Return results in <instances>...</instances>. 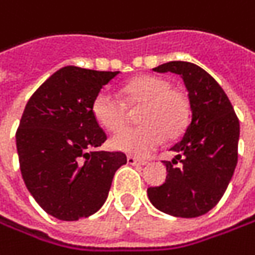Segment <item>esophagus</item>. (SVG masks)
<instances>
[{
	"label": "esophagus",
	"instance_id": "esophagus-1",
	"mask_svg": "<svg viewBox=\"0 0 255 255\" xmlns=\"http://www.w3.org/2000/svg\"><path fill=\"white\" fill-rule=\"evenodd\" d=\"M128 163L129 165H146L147 162L146 160H142V159H137V158H134V156H128Z\"/></svg>",
	"mask_w": 255,
	"mask_h": 255
}]
</instances>
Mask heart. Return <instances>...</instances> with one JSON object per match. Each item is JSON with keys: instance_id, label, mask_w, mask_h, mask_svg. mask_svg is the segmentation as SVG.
<instances>
[{"instance_id": "1", "label": "heart", "mask_w": 255, "mask_h": 255, "mask_svg": "<svg viewBox=\"0 0 255 255\" xmlns=\"http://www.w3.org/2000/svg\"><path fill=\"white\" fill-rule=\"evenodd\" d=\"M122 100L108 92L93 99L92 113L96 122L110 132L118 130L126 118V106L137 108V128H125L110 139L113 149L129 155L143 156L166 139L182 133L189 121V100L171 89L168 80L158 76H139L122 87Z\"/></svg>"}]
</instances>
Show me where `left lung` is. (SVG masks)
<instances>
[{
	"label": "left lung",
	"mask_w": 255,
	"mask_h": 255,
	"mask_svg": "<svg viewBox=\"0 0 255 255\" xmlns=\"http://www.w3.org/2000/svg\"><path fill=\"white\" fill-rule=\"evenodd\" d=\"M153 71L175 73L184 80L191 122L182 139L171 147L175 158L163 162L166 181L147 188V197L165 214L201 217L218 204L234 175L240 122L221 86L197 64L169 61Z\"/></svg>",
	"instance_id": "8db88e82"
}]
</instances>
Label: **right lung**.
Here are the masks:
<instances>
[{
  "label": "right lung",
  "instance_id": "right-lung-1",
  "mask_svg": "<svg viewBox=\"0 0 255 255\" xmlns=\"http://www.w3.org/2000/svg\"><path fill=\"white\" fill-rule=\"evenodd\" d=\"M121 71L66 66L30 97L15 134L21 175L43 210L61 221H77L100 210L122 152L97 147L106 140L92 113L102 87Z\"/></svg>",
  "mask_w": 255,
  "mask_h": 255
}]
</instances>
